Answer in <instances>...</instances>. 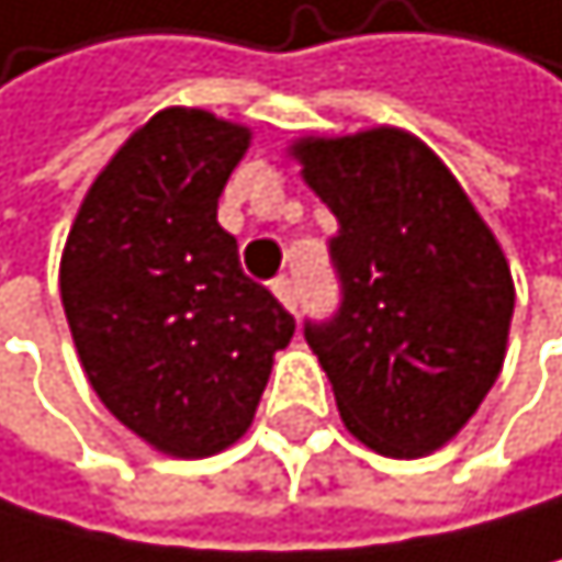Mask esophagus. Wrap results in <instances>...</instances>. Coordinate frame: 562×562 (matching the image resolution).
<instances>
[{"label":"esophagus","instance_id":"esophagus-1","mask_svg":"<svg viewBox=\"0 0 562 562\" xmlns=\"http://www.w3.org/2000/svg\"><path fill=\"white\" fill-rule=\"evenodd\" d=\"M272 293L279 296V304H283L286 311H296V286H293V279L279 276L276 283H272Z\"/></svg>","mask_w":562,"mask_h":562}]
</instances>
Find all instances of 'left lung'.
I'll return each mask as SVG.
<instances>
[{
    "mask_svg": "<svg viewBox=\"0 0 562 562\" xmlns=\"http://www.w3.org/2000/svg\"><path fill=\"white\" fill-rule=\"evenodd\" d=\"M339 234L342 307L304 328L346 430L384 458L445 448L507 357L514 279L501 240L437 153L378 125L290 146Z\"/></svg>",
    "mask_w": 562,
    "mask_h": 562,
    "instance_id": "obj_1",
    "label": "left lung"
}]
</instances>
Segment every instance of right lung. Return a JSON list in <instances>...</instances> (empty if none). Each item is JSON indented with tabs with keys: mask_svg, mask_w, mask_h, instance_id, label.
<instances>
[{
	"mask_svg": "<svg viewBox=\"0 0 562 562\" xmlns=\"http://www.w3.org/2000/svg\"><path fill=\"white\" fill-rule=\"evenodd\" d=\"M248 146V125L157 111L97 175L61 251V307L90 387L170 458H210L248 434L296 328L216 223Z\"/></svg>",
	"mask_w": 562,
	"mask_h": 562,
	"instance_id": "1",
	"label": "right lung"
}]
</instances>
